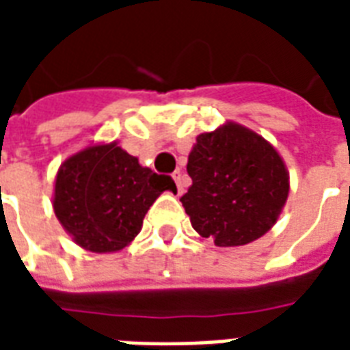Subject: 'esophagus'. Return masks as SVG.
<instances>
[{
	"mask_svg": "<svg viewBox=\"0 0 350 350\" xmlns=\"http://www.w3.org/2000/svg\"><path fill=\"white\" fill-rule=\"evenodd\" d=\"M172 178H174L176 185H178V191H180V193H183V191H185V178H183L182 170H174Z\"/></svg>",
	"mask_w": 350,
	"mask_h": 350,
	"instance_id": "obj_1",
	"label": "esophagus"
}]
</instances>
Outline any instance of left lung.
<instances>
[{"instance_id": "8db88e82", "label": "left lung", "mask_w": 350, "mask_h": 350, "mask_svg": "<svg viewBox=\"0 0 350 350\" xmlns=\"http://www.w3.org/2000/svg\"><path fill=\"white\" fill-rule=\"evenodd\" d=\"M193 180L182 200L198 234L234 247L266 234L288 197L283 159L262 137L236 123L197 137L187 159Z\"/></svg>"}]
</instances>
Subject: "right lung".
I'll use <instances>...</instances> for the list:
<instances>
[{"mask_svg":"<svg viewBox=\"0 0 350 350\" xmlns=\"http://www.w3.org/2000/svg\"><path fill=\"white\" fill-rule=\"evenodd\" d=\"M174 180L138 165L120 146L86 148L59 167L54 212L84 250L120 251L140 232L144 215Z\"/></svg>","mask_w":350,"mask_h":350,"instance_id":"obj_1","label":"right lung"}]
</instances>
